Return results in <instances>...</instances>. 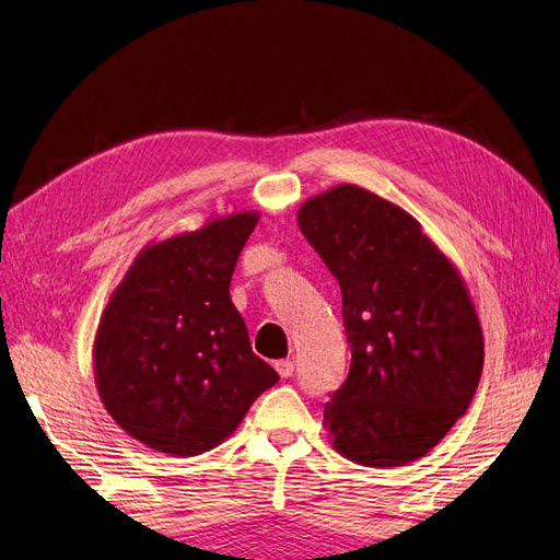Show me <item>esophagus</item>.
<instances>
[{
	"label": "esophagus",
	"instance_id": "1",
	"mask_svg": "<svg viewBox=\"0 0 560 560\" xmlns=\"http://www.w3.org/2000/svg\"><path fill=\"white\" fill-rule=\"evenodd\" d=\"M277 371H279L281 378H291L293 371H295V364H293V360H279Z\"/></svg>",
	"mask_w": 560,
	"mask_h": 560
}]
</instances>
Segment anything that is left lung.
Instances as JSON below:
<instances>
[{
  "label": "left lung",
  "instance_id": "8db88e82",
  "mask_svg": "<svg viewBox=\"0 0 560 560\" xmlns=\"http://www.w3.org/2000/svg\"><path fill=\"white\" fill-rule=\"evenodd\" d=\"M298 225L341 288L350 371L325 404L341 457L406 466L470 406L485 337L464 277L404 207L358 184L302 202Z\"/></svg>",
  "mask_w": 560,
  "mask_h": 560
}]
</instances>
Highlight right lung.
<instances>
[{"label": "right lung", "mask_w": 560, "mask_h": 560, "mask_svg": "<svg viewBox=\"0 0 560 560\" xmlns=\"http://www.w3.org/2000/svg\"><path fill=\"white\" fill-rule=\"evenodd\" d=\"M258 219L231 212L150 242L103 308L92 346L98 399L142 445L171 457L210 452L279 381L231 300Z\"/></svg>", "instance_id": "add662e5"}]
</instances>
